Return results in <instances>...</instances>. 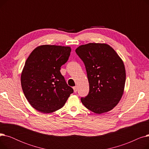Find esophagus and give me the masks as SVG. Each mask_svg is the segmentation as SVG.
Here are the masks:
<instances>
[{
	"label": "esophagus",
	"mask_w": 149,
	"mask_h": 149,
	"mask_svg": "<svg viewBox=\"0 0 149 149\" xmlns=\"http://www.w3.org/2000/svg\"><path fill=\"white\" fill-rule=\"evenodd\" d=\"M73 89H74V92H77V86L74 87V88H73Z\"/></svg>",
	"instance_id": "obj_1"
}]
</instances>
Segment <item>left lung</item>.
<instances>
[{"label":"left lung","mask_w":149,"mask_h":149,"mask_svg":"<svg viewBox=\"0 0 149 149\" xmlns=\"http://www.w3.org/2000/svg\"><path fill=\"white\" fill-rule=\"evenodd\" d=\"M75 52L84 63L89 84L88 95L81 97V103L95 113L110 111L124 92L126 70L123 60L105 43L81 45Z\"/></svg>","instance_id":"1"}]
</instances>
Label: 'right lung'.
Returning <instances> with one entry per match:
<instances>
[{"mask_svg":"<svg viewBox=\"0 0 149 149\" xmlns=\"http://www.w3.org/2000/svg\"><path fill=\"white\" fill-rule=\"evenodd\" d=\"M69 46H39L30 54L21 75L23 93L37 111L52 113L65 105L73 89L61 74V66L69 59Z\"/></svg>","mask_w":149,"mask_h":149,"instance_id":"obj_1","label":"right lung"}]
</instances>
